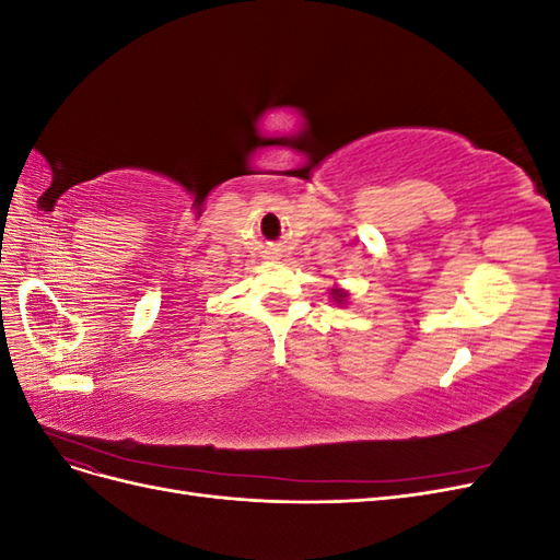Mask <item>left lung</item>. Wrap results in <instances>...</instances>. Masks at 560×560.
Returning a JSON list of instances; mask_svg holds the SVG:
<instances>
[{"instance_id": "1", "label": "left lung", "mask_w": 560, "mask_h": 560, "mask_svg": "<svg viewBox=\"0 0 560 560\" xmlns=\"http://www.w3.org/2000/svg\"><path fill=\"white\" fill-rule=\"evenodd\" d=\"M331 294H334V301H338V303L346 301V292L343 290H331Z\"/></svg>"}]
</instances>
